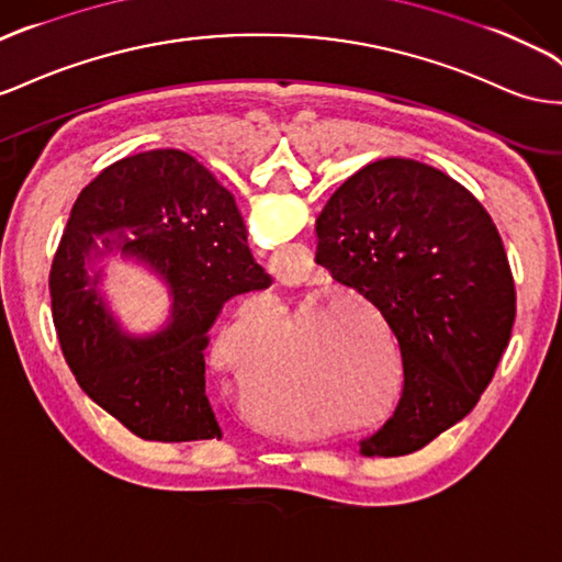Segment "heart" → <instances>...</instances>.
Listing matches in <instances>:
<instances>
[{"mask_svg": "<svg viewBox=\"0 0 562 562\" xmlns=\"http://www.w3.org/2000/svg\"><path fill=\"white\" fill-rule=\"evenodd\" d=\"M250 324H252L250 314H244V312L236 314L232 326L222 333V338L217 340V347H215V361L220 363V369L229 373L236 387L244 392H250L255 387L257 371H260L262 361L269 355V345L257 342L252 338ZM257 390L265 392V397L269 402H274L277 406H281L283 412H288V408H293L300 402V394L288 390L283 385V378L265 375ZM285 426L291 430H302L300 426H295V423H285Z\"/></svg>", "mask_w": 562, "mask_h": 562, "instance_id": "heart-1", "label": "heart"}]
</instances>
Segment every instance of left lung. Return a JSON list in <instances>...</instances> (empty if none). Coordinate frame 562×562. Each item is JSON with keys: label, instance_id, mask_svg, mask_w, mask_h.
I'll return each mask as SVG.
<instances>
[{"label": "left lung", "instance_id": "8db88e82", "mask_svg": "<svg viewBox=\"0 0 562 562\" xmlns=\"http://www.w3.org/2000/svg\"><path fill=\"white\" fill-rule=\"evenodd\" d=\"M316 265L381 312L404 385L363 457H404L465 418L492 383L515 322V283L487 210L412 158L369 162L316 220Z\"/></svg>", "mask_w": 562, "mask_h": 562}]
</instances>
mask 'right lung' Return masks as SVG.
<instances>
[{"label":"right lung","instance_id":"right-lung-1","mask_svg":"<svg viewBox=\"0 0 562 562\" xmlns=\"http://www.w3.org/2000/svg\"><path fill=\"white\" fill-rule=\"evenodd\" d=\"M115 251L169 285L171 318L132 337L98 291L101 254ZM234 195L193 156L156 148L109 165L82 189L56 250L49 293L60 350L75 381L142 439H222L205 394L207 330L224 302L265 291Z\"/></svg>","mask_w":562,"mask_h":562}]
</instances>
